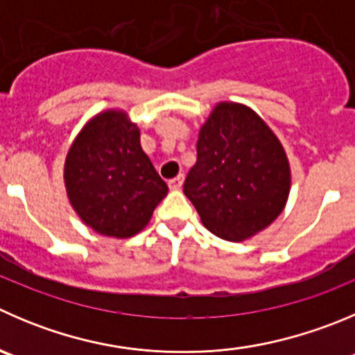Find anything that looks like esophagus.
Here are the masks:
<instances>
[{
	"instance_id": "obj_1",
	"label": "esophagus",
	"mask_w": 355,
	"mask_h": 355,
	"mask_svg": "<svg viewBox=\"0 0 355 355\" xmlns=\"http://www.w3.org/2000/svg\"><path fill=\"white\" fill-rule=\"evenodd\" d=\"M184 175H178L177 178H173V180L168 182V187L171 189V191H180L182 185H184Z\"/></svg>"
}]
</instances>
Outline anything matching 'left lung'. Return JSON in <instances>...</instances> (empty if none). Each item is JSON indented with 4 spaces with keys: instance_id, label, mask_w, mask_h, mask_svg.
Returning a JSON list of instances; mask_svg holds the SVG:
<instances>
[{
    "instance_id": "8db88e82",
    "label": "left lung",
    "mask_w": 355,
    "mask_h": 355,
    "mask_svg": "<svg viewBox=\"0 0 355 355\" xmlns=\"http://www.w3.org/2000/svg\"><path fill=\"white\" fill-rule=\"evenodd\" d=\"M291 166L283 144L248 105L218 102L199 130L184 192L209 232L251 239L286 208Z\"/></svg>"
}]
</instances>
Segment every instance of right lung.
<instances>
[{
  "label": "right lung",
  "mask_w": 355,
  "mask_h": 355,
  "mask_svg": "<svg viewBox=\"0 0 355 355\" xmlns=\"http://www.w3.org/2000/svg\"><path fill=\"white\" fill-rule=\"evenodd\" d=\"M72 209L86 227L128 239L147 227L168 185L140 146V128L123 109L92 116L72 140L64 163Z\"/></svg>",
  "instance_id": "obj_1"
}]
</instances>
